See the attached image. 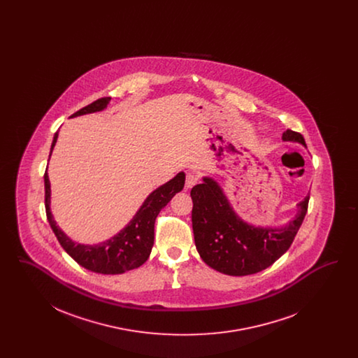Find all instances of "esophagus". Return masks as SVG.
<instances>
[{
  "label": "esophagus",
  "instance_id": "esophagus-1",
  "mask_svg": "<svg viewBox=\"0 0 358 358\" xmlns=\"http://www.w3.org/2000/svg\"><path fill=\"white\" fill-rule=\"evenodd\" d=\"M197 182H199V176L189 173L187 176V181H185V185H187V187H194Z\"/></svg>",
  "mask_w": 358,
  "mask_h": 358
}]
</instances>
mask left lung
Listing matches in <instances>:
<instances>
[{"label":"left lung","instance_id":"8db88e82","mask_svg":"<svg viewBox=\"0 0 358 358\" xmlns=\"http://www.w3.org/2000/svg\"><path fill=\"white\" fill-rule=\"evenodd\" d=\"M283 141L306 148L299 133L286 130ZM192 225L199 254L210 268L232 276L259 273L270 267L291 245L306 216L308 196L301 201L295 217L283 227H259L244 222L234 210L222 187L212 177L190 190Z\"/></svg>","mask_w":358,"mask_h":358}]
</instances>
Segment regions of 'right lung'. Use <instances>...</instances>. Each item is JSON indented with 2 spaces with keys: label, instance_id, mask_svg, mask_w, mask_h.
<instances>
[{
  "label": "right lung",
  "instance_id": "1",
  "mask_svg": "<svg viewBox=\"0 0 358 358\" xmlns=\"http://www.w3.org/2000/svg\"><path fill=\"white\" fill-rule=\"evenodd\" d=\"M111 98H101L95 102L85 106L71 115L79 117L91 113L103 111ZM59 131L55 133L52 141V150L56 145ZM185 184V173L180 171L174 178L166 184L157 187L136 210L134 217L130 222L120 229V232L106 241L98 244H80L76 243L59 228L55 222L51 212V184L48 173L44 174V187H45V210L47 219L50 222L52 231L59 240L60 245L76 263H79L85 270L92 273L104 275H117L142 266L150 256L154 244V222L164 206L173 199V196L182 190Z\"/></svg>",
  "mask_w": 358,
  "mask_h": 358
}]
</instances>
